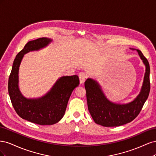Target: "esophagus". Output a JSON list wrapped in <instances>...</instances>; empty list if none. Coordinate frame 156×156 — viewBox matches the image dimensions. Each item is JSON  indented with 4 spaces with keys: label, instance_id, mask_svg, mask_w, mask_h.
<instances>
[{
    "label": "esophagus",
    "instance_id": "1",
    "mask_svg": "<svg viewBox=\"0 0 156 156\" xmlns=\"http://www.w3.org/2000/svg\"><path fill=\"white\" fill-rule=\"evenodd\" d=\"M79 77L80 84H82L84 83V81H85L86 78H87V75L84 73H83V72L80 73L79 75Z\"/></svg>",
    "mask_w": 156,
    "mask_h": 156
}]
</instances>
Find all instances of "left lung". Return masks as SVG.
Masks as SVG:
<instances>
[{"label": "left lung", "mask_w": 156, "mask_h": 156, "mask_svg": "<svg viewBox=\"0 0 156 156\" xmlns=\"http://www.w3.org/2000/svg\"><path fill=\"white\" fill-rule=\"evenodd\" d=\"M135 50L145 66L143 82L139 94L130 102L118 103L108 100L97 80L88 78L84 83L88 111L95 123L105 127H116L129 123L138 116L148 97L150 66L141 51Z\"/></svg>", "instance_id": "left-lung-1"}]
</instances>
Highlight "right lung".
I'll use <instances>...</instances> for the list:
<instances>
[{"mask_svg":"<svg viewBox=\"0 0 156 156\" xmlns=\"http://www.w3.org/2000/svg\"><path fill=\"white\" fill-rule=\"evenodd\" d=\"M53 40L41 37L30 41L14 59L8 80V93L12 105L23 119L39 125H53L64 116L69 97L79 84L77 75L62 76L57 79L49 90L39 98H28L19 87V71L24 55L48 47Z\"/></svg>","mask_w":156,"mask_h":156,"instance_id":"obj_1","label":"right lung"}]
</instances>
